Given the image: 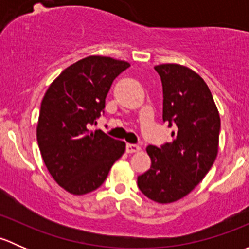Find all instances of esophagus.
<instances>
[{"instance_id":"1","label":"esophagus","mask_w":249,"mask_h":249,"mask_svg":"<svg viewBox=\"0 0 249 249\" xmlns=\"http://www.w3.org/2000/svg\"><path fill=\"white\" fill-rule=\"evenodd\" d=\"M141 150V147L137 144H131V143H127L126 144V152L127 153H137Z\"/></svg>"}]
</instances>
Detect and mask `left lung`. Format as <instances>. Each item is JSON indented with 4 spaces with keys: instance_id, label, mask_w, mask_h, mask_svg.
Instances as JSON below:
<instances>
[{
    "instance_id": "obj_1",
    "label": "left lung",
    "mask_w": 249,
    "mask_h": 249,
    "mask_svg": "<svg viewBox=\"0 0 249 249\" xmlns=\"http://www.w3.org/2000/svg\"><path fill=\"white\" fill-rule=\"evenodd\" d=\"M162 83V119L175 126L171 143L148 145L150 169L137 178L140 190L159 203L189 194L212 167L218 154L220 117L207 84L178 64L154 67Z\"/></svg>"
}]
</instances>
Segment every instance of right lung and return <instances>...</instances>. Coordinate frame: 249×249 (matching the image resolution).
<instances>
[{
	"mask_svg": "<svg viewBox=\"0 0 249 249\" xmlns=\"http://www.w3.org/2000/svg\"><path fill=\"white\" fill-rule=\"evenodd\" d=\"M129 62L91 55L67 67L44 94L37 123V142L55 182L73 195L96 190L125 142L90 125L104 112L110 85Z\"/></svg>",
	"mask_w": 249,
	"mask_h": 249,
	"instance_id": "1",
	"label": "right lung"
}]
</instances>
